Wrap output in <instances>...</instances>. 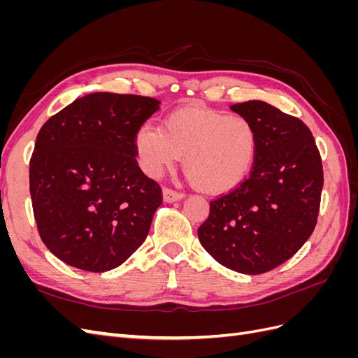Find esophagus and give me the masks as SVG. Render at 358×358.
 Segmentation results:
<instances>
[{
	"label": "esophagus",
	"mask_w": 358,
	"mask_h": 358,
	"mask_svg": "<svg viewBox=\"0 0 358 358\" xmlns=\"http://www.w3.org/2000/svg\"><path fill=\"white\" fill-rule=\"evenodd\" d=\"M183 197V194L175 191V189H170V188H164L162 189V200L166 203H173V201H179Z\"/></svg>",
	"instance_id": "obj_1"
}]
</instances>
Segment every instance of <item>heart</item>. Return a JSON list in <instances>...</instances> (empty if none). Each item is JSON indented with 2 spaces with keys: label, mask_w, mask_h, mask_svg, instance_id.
Masks as SVG:
<instances>
[{
  "label": "heart",
  "mask_w": 358,
  "mask_h": 358,
  "mask_svg": "<svg viewBox=\"0 0 358 358\" xmlns=\"http://www.w3.org/2000/svg\"><path fill=\"white\" fill-rule=\"evenodd\" d=\"M134 150L142 170L158 178L182 164L188 179L209 194L233 191L249 176L258 155V133L245 116L188 106L140 127Z\"/></svg>",
  "instance_id": "1"
}]
</instances>
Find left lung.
Instances as JSON below:
<instances>
[{
	"mask_svg": "<svg viewBox=\"0 0 358 358\" xmlns=\"http://www.w3.org/2000/svg\"><path fill=\"white\" fill-rule=\"evenodd\" d=\"M230 109L254 124L258 155L251 176L210 201L199 241L224 267L259 275L285 263L315 229L322 164L310 129L299 117L258 100Z\"/></svg>",
	"mask_w": 358,
	"mask_h": 358,
	"instance_id": "1",
	"label": "left lung"
}]
</instances>
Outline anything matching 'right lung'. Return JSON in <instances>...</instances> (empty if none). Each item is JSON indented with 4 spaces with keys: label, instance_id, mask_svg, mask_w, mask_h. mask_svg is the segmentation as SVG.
<instances>
[{
    "label": "right lung",
    "instance_id": "1",
    "mask_svg": "<svg viewBox=\"0 0 358 358\" xmlns=\"http://www.w3.org/2000/svg\"><path fill=\"white\" fill-rule=\"evenodd\" d=\"M159 104L150 96L94 92L41 127L29 192L41 241L61 262L101 273L145 242L162 196L137 164L134 136Z\"/></svg>",
    "mask_w": 358,
    "mask_h": 358
}]
</instances>
